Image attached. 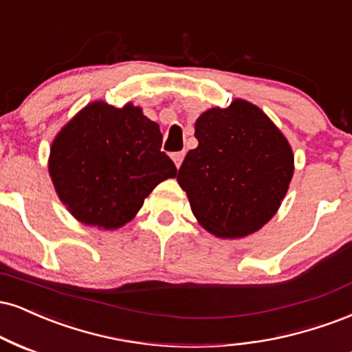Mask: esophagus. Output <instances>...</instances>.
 Returning a JSON list of instances; mask_svg holds the SVG:
<instances>
[{"label": "esophagus", "instance_id": "esophagus-1", "mask_svg": "<svg viewBox=\"0 0 352 352\" xmlns=\"http://www.w3.org/2000/svg\"><path fill=\"white\" fill-rule=\"evenodd\" d=\"M172 159H173V162H175L177 168H179L180 165H182V162H184V159H185V152H184V151H180V152H173V154H172Z\"/></svg>", "mask_w": 352, "mask_h": 352}]
</instances>
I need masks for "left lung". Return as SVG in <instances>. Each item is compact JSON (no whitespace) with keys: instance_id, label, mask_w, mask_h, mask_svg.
<instances>
[{"instance_id":"obj_1","label":"left lung","mask_w":352,"mask_h":352,"mask_svg":"<svg viewBox=\"0 0 352 352\" xmlns=\"http://www.w3.org/2000/svg\"><path fill=\"white\" fill-rule=\"evenodd\" d=\"M197 149L177 173L193 214L218 238H244L261 230L285 197L294 154L259 108L234 100L195 122Z\"/></svg>"}]
</instances>
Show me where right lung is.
<instances>
[{"label": "right lung", "instance_id": "right-lung-1", "mask_svg": "<svg viewBox=\"0 0 352 352\" xmlns=\"http://www.w3.org/2000/svg\"><path fill=\"white\" fill-rule=\"evenodd\" d=\"M162 133L133 104L96 101L82 109L52 144L49 173L78 221L116 230L134 218L160 182L177 175Z\"/></svg>", "mask_w": 352, "mask_h": 352}]
</instances>
